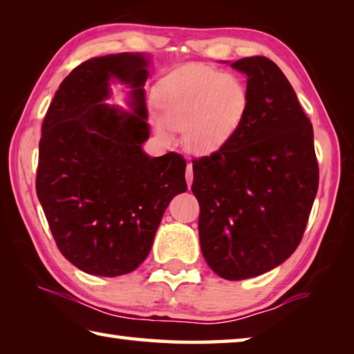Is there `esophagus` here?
<instances>
[{"label": "esophagus", "instance_id": "esophagus-1", "mask_svg": "<svg viewBox=\"0 0 354 354\" xmlns=\"http://www.w3.org/2000/svg\"><path fill=\"white\" fill-rule=\"evenodd\" d=\"M185 181H187V185H189V189H190L192 181H194V169H192V164L190 162L187 164V170H185Z\"/></svg>", "mask_w": 354, "mask_h": 354}]
</instances>
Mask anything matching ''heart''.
Returning a JSON list of instances; mask_svg holds the SVG:
<instances>
[{"instance_id":"obj_1","label":"heart","mask_w":354,"mask_h":354,"mask_svg":"<svg viewBox=\"0 0 354 354\" xmlns=\"http://www.w3.org/2000/svg\"><path fill=\"white\" fill-rule=\"evenodd\" d=\"M160 120L156 129L171 140V129H183L185 148L212 154L237 133L247 112L248 92L236 75L192 65L164 77L153 92Z\"/></svg>"}]
</instances>
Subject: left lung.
Returning <instances> with one entry per match:
<instances>
[{
    "label": "left lung",
    "mask_w": 354,
    "mask_h": 354,
    "mask_svg": "<svg viewBox=\"0 0 354 354\" xmlns=\"http://www.w3.org/2000/svg\"><path fill=\"white\" fill-rule=\"evenodd\" d=\"M231 67L247 75V112L223 148L192 160V192L207 266L241 281L297 250L319 189V162L313 124L278 65L253 56Z\"/></svg>",
    "instance_id": "1"
}]
</instances>
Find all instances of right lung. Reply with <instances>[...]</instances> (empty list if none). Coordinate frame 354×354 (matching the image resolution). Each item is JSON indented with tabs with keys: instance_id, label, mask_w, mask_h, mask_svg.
Listing matches in <instances>:
<instances>
[{
	"instance_id": "add662e5",
	"label": "right lung",
	"mask_w": 354,
	"mask_h": 354,
	"mask_svg": "<svg viewBox=\"0 0 354 354\" xmlns=\"http://www.w3.org/2000/svg\"><path fill=\"white\" fill-rule=\"evenodd\" d=\"M134 53L92 57L65 77L41 124L35 190L61 253L80 270L120 277L145 261L171 198L187 190L185 160L149 158L143 84ZM133 88V111L107 106L109 80Z\"/></svg>"
}]
</instances>
